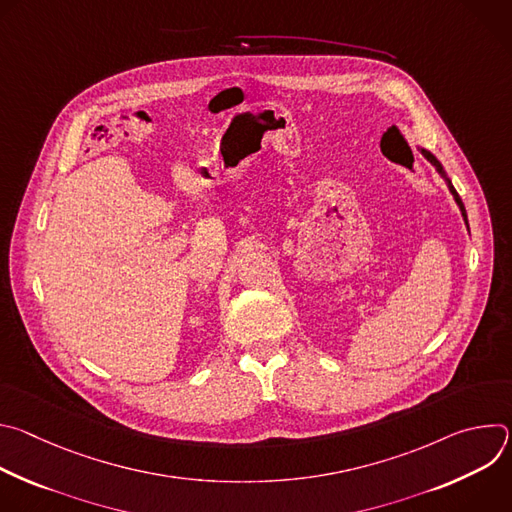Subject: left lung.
<instances>
[{
  "label": "left lung",
  "instance_id": "1",
  "mask_svg": "<svg viewBox=\"0 0 512 512\" xmlns=\"http://www.w3.org/2000/svg\"><path fill=\"white\" fill-rule=\"evenodd\" d=\"M421 154H423V156H425V158H427V160H429V162H431V164H433V166H435V168H437V172H440V174H442V176H444V178H446V182H448V188H450V192H452V196H454V200H456V204H458V206H460V210H462V216H464V223H466V225H468V214H466V208H464V202H462V198H460V194H458V192H456V188H454V186H452V180H450V178H448V174H446V172H444V168H442V164H440V162H437V158H435V156H433V154H431V152H427V150H423V148H421ZM468 231H470V229H468Z\"/></svg>",
  "mask_w": 512,
  "mask_h": 512
}]
</instances>
